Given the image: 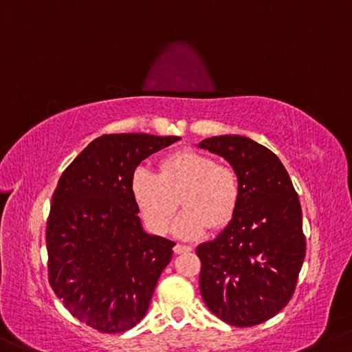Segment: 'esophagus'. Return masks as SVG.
<instances>
[{
  "label": "esophagus",
  "instance_id": "obj_1",
  "mask_svg": "<svg viewBox=\"0 0 352 352\" xmlns=\"http://www.w3.org/2000/svg\"><path fill=\"white\" fill-rule=\"evenodd\" d=\"M192 248L191 246H183V244H175L174 252L175 254H183V252H191Z\"/></svg>",
  "mask_w": 352,
  "mask_h": 352
}]
</instances>
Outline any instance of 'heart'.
<instances>
[{"label": "heart", "mask_w": 352, "mask_h": 352, "mask_svg": "<svg viewBox=\"0 0 352 352\" xmlns=\"http://www.w3.org/2000/svg\"><path fill=\"white\" fill-rule=\"evenodd\" d=\"M131 191L142 219L155 233H164L178 199L185 210L174 222L177 238L194 239L206 228L221 230L230 224L241 202V180L235 167L216 163L214 156L185 148L160 163V174L139 167Z\"/></svg>", "instance_id": "1"}]
</instances>
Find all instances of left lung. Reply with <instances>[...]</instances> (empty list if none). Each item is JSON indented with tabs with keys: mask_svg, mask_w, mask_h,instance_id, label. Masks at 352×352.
<instances>
[{
	"mask_svg": "<svg viewBox=\"0 0 352 352\" xmlns=\"http://www.w3.org/2000/svg\"><path fill=\"white\" fill-rule=\"evenodd\" d=\"M241 180L238 211L213 241L196 249L204 302L227 324L250 327L292 299L305 256L302 210L280 160L246 136L204 139Z\"/></svg>",
	"mask_w": 352,
	"mask_h": 352,
	"instance_id": "obj_1",
	"label": "left lung"
}]
</instances>
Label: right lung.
<instances>
[{
  "instance_id": "1",
  "label": "right lung",
  "mask_w": 352,
  "mask_h": 352,
  "mask_svg": "<svg viewBox=\"0 0 352 352\" xmlns=\"http://www.w3.org/2000/svg\"><path fill=\"white\" fill-rule=\"evenodd\" d=\"M178 139L103 135L59 178L47 221L48 282L89 327L125 332L147 314L175 243L142 230L131 178L142 160Z\"/></svg>"
}]
</instances>
